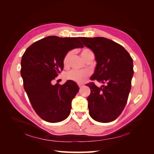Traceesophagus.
Instances as JSON below:
<instances>
[{
    "label": "esophagus",
    "mask_w": 154,
    "mask_h": 154,
    "mask_svg": "<svg viewBox=\"0 0 154 154\" xmlns=\"http://www.w3.org/2000/svg\"><path fill=\"white\" fill-rule=\"evenodd\" d=\"M78 85H79V88H82L84 86V85L83 84H81V83H78Z\"/></svg>",
    "instance_id": "esophagus-1"
}]
</instances>
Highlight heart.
Wrapping results in <instances>:
<instances>
[{
  "mask_svg": "<svg viewBox=\"0 0 154 154\" xmlns=\"http://www.w3.org/2000/svg\"><path fill=\"white\" fill-rule=\"evenodd\" d=\"M72 54H73V53H72L71 51L67 52V53L65 54L63 60V63L65 67H67L69 66V62L72 56ZM81 57H83V60L85 61L87 59H88L89 57L94 55V54L92 51L89 50V49L85 48L81 51ZM89 72L86 70H71L67 72L65 76H66V78L69 80L73 81L77 83H83L86 80L87 77L89 76Z\"/></svg>",
  "mask_w": 154,
  "mask_h": 154,
  "instance_id": "obj_1",
  "label": "heart"
}]
</instances>
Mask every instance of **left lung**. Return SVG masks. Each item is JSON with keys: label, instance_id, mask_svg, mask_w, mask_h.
<instances>
[{"label": "left lung", "instance_id": "1", "mask_svg": "<svg viewBox=\"0 0 154 154\" xmlns=\"http://www.w3.org/2000/svg\"><path fill=\"white\" fill-rule=\"evenodd\" d=\"M79 40L95 56L97 65L91 79L105 84L100 87L94 83L87 85L91 89L87 98L89 114L97 122H110L126 104L134 74L133 60L123 46L109 39L80 37Z\"/></svg>", "mask_w": 154, "mask_h": 154}]
</instances>
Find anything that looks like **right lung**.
I'll return each instance as SVG.
<instances>
[{
    "label": "right lung",
    "mask_w": 154,
    "mask_h": 154,
    "mask_svg": "<svg viewBox=\"0 0 154 154\" xmlns=\"http://www.w3.org/2000/svg\"><path fill=\"white\" fill-rule=\"evenodd\" d=\"M78 38L45 37L29 46L22 57L20 73L24 90L35 112L46 122L55 123L66 119L71 101L79 90L71 80L62 85L54 84L63 69L65 54L73 49L83 48Z\"/></svg>",
    "instance_id": "add662e5"
}]
</instances>
